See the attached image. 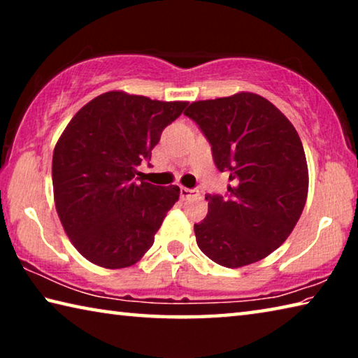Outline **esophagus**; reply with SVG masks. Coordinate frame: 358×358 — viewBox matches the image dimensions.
Instances as JSON below:
<instances>
[{
  "label": "esophagus",
  "instance_id": "34e87169",
  "mask_svg": "<svg viewBox=\"0 0 358 358\" xmlns=\"http://www.w3.org/2000/svg\"><path fill=\"white\" fill-rule=\"evenodd\" d=\"M180 196H181V199H189L194 196H199V191L189 189V187H180Z\"/></svg>",
  "mask_w": 358,
  "mask_h": 358
}]
</instances>
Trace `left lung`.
Returning <instances> with one entry per match:
<instances>
[{"label":"left lung","instance_id":"1","mask_svg":"<svg viewBox=\"0 0 358 358\" xmlns=\"http://www.w3.org/2000/svg\"><path fill=\"white\" fill-rule=\"evenodd\" d=\"M229 173L227 196H205L208 215L194 224L205 256L227 268L264 259L292 232L308 197V164L299 132L256 93L196 101L186 108Z\"/></svg>","mask_w":358,"mask_h":358}]
</instances>
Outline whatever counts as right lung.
<instances>
[{"mask_svg":"<svg viewBox=\"0 0 358 358\" xmlns=\"http://www.w3.org/2000/svg\"><path fill=\"white\" fill-rule=\"evenodd\" d=\"M186 101H153L107 92L85 104L53 150L52 181L57 213L71 243L104 268H126L143 257L178 186L137 181L161 132Z\"/></svg>","mask_w":358,"mask_h":358,"instance_id":"obj_1","label":"right lung"}]
</instances>
